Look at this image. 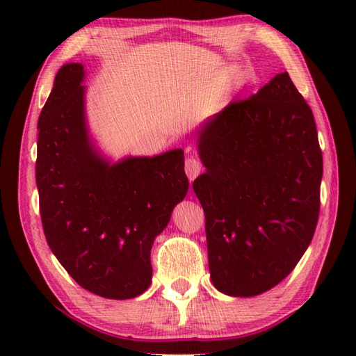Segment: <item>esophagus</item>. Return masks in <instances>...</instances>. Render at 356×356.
I'll list each match as a JSON object with an SVG mask.
<instances>
[{
    "instance_id": "esophagus-1",
    "label": "esophagus",
    "mask_w": 356,
    "mask_h": 356,
    "mask_svg": "<svg viewBox=\"0 0 356 356\" xmlns=\"http://www.w3.org/2000/svg\"><path fill=\"white\" fill-rule=\"evenodd\" d=\"M201 170H202V166L200 161L195 159V156H188V159L185 160V172H186V176H188L190 182H193V180L200 176Z\"/></svg>"
}]
</instances>
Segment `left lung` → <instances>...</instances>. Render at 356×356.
Here are the masks:
<instances>
[{"label": "left lung", "mask_w": 356, "mask_h": 356, "mask_svg": "<svg viewBox=\"0 0 356 356\" xmlns=\"http://www.w3.org/2000/svg\"><path fill=\"white\" fill-rule=\"evenodd\" d=\"M197 152L206 172L193 190L206 213L210 280L229 297L270 291L317 226L323 163L311 108L278 74L202 124Z\"/></svg>", "instance_id": "8db88e82"}]
</instances>
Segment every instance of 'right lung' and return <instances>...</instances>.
I'll list each match as a JSON object with an SVG mask.
<instances>
[{"instance_id":"obj_1","label":"right lung","mask_w":356,"mask_h":356,"mask_svg":"<svg viewBox=\"0 0 356 356\" xmlns=\"http://www.w3.org/2000/svg\"><path fill=\"white\" fill-rule=\"evenodd\" d=\"M84 65L64 64L39 116L35 184L53 254L83 289L135 298L152 282L150 250L188 191L184 150L119 161L86 118Z\"/></svg>"}]
</instances>
